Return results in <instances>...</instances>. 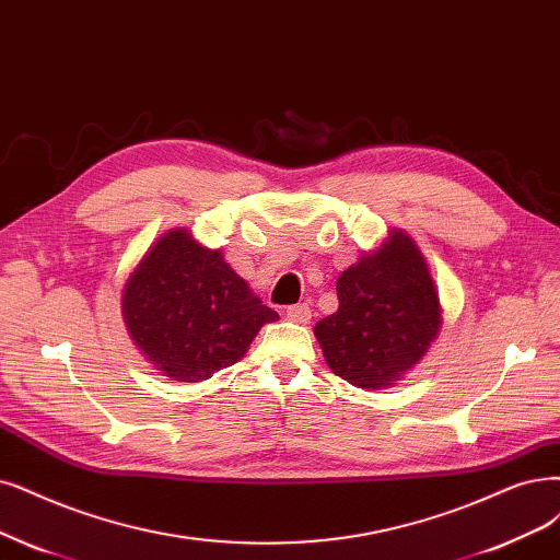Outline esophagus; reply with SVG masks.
Returning <instances> with one entry per match:
<instances>
[{
    "label": "esophagus",
    "instance_id": "obj_1",
    "mask_svg": "<svg viewBox=\"0 0 560 560\" xmlns=\"http://www.w3.org/2000/svg\"><path fill=\"white\" fill-rule=\"evenodd\" d=\"M285 318L304 325V323L312 320V308H308V304H293V306L285 308Z\"/></svg>",
    "mask_w": 560,
    "mask_h": 560
}]
</instances>
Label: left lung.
<instances>
[{"mask_svg": "<svg viewBox=\"0 0 560 560\" xmlns=\"http://www.w3.org/2000/svg\"><path fill=\"white\" fill-rule=\"evenodd\" d=\"M337 295V314L318 320L314 335L327 366L350 385L392 387L439 339V288L420 246L401 228L343 269Z\"/></svg>", "mask_w": 560, "mask_h": 560, "instance_id": "obj_1", "label": "left lung"}]
</instances>
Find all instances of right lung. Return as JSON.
Segmentation results:
<instances>
[{
  "instance_id": "right-lung-1",
  "label": "right lung",
  "mask_w": 560,
  "mask_h": 560,
  "mask_svg": "<svg viewBox=\"0 0 560 560\" xmlns=\"http://www.w3.org/2000/svg\"><path fill=\"white\" fill-rule=\"evenodd\" d=\"M121 318L140 353L171 381L198 383L244 358L277 312L186 228L163 233L121 288Z\"/></svg>"
}]
</instances>
